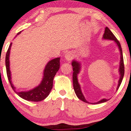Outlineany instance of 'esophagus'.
<instances>
[{"label": "esophagus", "mask_w": 131, "mask_h": 131, "mask_svg": "<svg viewBox=\"0 0 131 131\" xmlns=\"http://www.w3.org/2000/svg\"><path fill=\"white\" fill-rule=\"evenodd\" d=\"M73 57H74V54H73L71 52H68L66 53L65 55L66 59L68 60V61L71 60L73 59Z\"/></svg>", "instance_id": "1"}]
</instances>
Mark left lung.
<instances>
[{"mask_svg": "<svg viewBox=\"0 0 131 131\" xmlns=\"http://www.w3.org/2000/svg\"><path fill=\"white\" fill-rule=\"evenodd\" d=\"M103 38L105 39H109V40H113L116 42L117 45L119 47V50L121 52V61H120V67H119V72H120V79L119 81V84H118V86L117 89H118L120 86L121 84L122 79H123L124 75V59H123V55H122V48L121 46V43L119 42V40L117 39V38L115 37L114 35L112 34V32L111 31L110 29L106 27L105 29V32L104 34L103 35ZM72 66L73 67V74H72V80H73V86H74V91H75V94H76L77 97L79 99H81V101H84V102H87V103H89L88 101L85 100V98H84V95L81 92V87H80V85L79 84L78 81H77V74H79L80 71V64L78 62L75 61V60H73L72 62ZM107 99H103L101 101H99L97 102H95L94 104H99V103H102V102H105L106 101H107Z\"/></svg>", "mask_w": 131, "mask_h": 131, "instance_id": "left-lung-1", "label": "left lung"}]
</instances>
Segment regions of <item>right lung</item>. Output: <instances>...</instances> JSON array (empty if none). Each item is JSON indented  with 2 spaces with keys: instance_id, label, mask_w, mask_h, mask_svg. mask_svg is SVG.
Listing matches in <instances>:
<instances>
[{
  "instance_id": "right-lung-1",
  "label": "right lung",
  "mask_w": 131,
  "mask_h": 131,
  "mask_svg": "<svg viewBox=\"0 0 131 131\" xmlns=\"http://www.w3.org/2000/svg\"><path fill=\"white\" fill-rule=\"evenodd\" d=\"M20 32H19L18 34H20ZM11 46H12V43H10V44L9 49L6 53L5 66H6L7 75L8 79H9L12 89L15 92V87H14L13 84H12V81H11L10 71L9 67V54ZM59 67L60 57H57V58L51 60L49 62L48 64L46 66L44 72H43V79L39 86L36 87V88L27 91V92H15V93H17V94L21 98L27 100V101L38 102V101H41L45 99L48 96L52 88L53 79H54V77L57 72L59 69Z\"/></svg>"
}]
</instances>
